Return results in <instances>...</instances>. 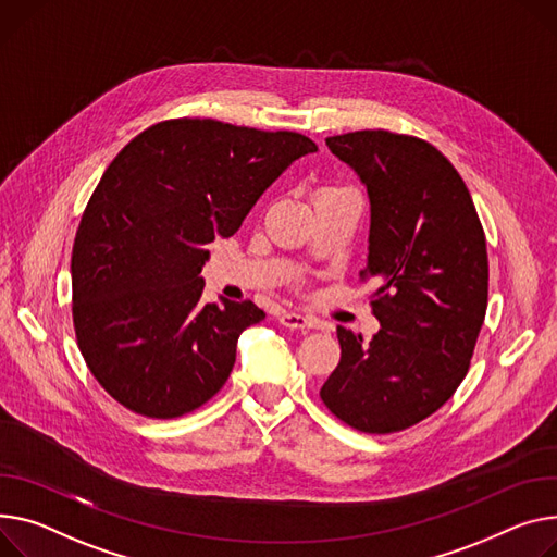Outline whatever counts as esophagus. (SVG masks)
Instances as JSON below:
<instances>
[{
  "label": "esophagus",
  "instance_id": "esophagus-1",
  "mask_svg": "<svg viewBox=\"0 0 557 557\" xmlns=\"http://www.w3.org/2000/svg\"><path fill=\"white\" fill-rule=\"evenodd\" d=\"M280 324L286 326V329H300V331H307V329H313L315 326V320L309 318V315H302V313H293V311H284L280 313Z\"/></svg>",
  "mask_w": 557,
  "mask_h": 557
}]
</instances>
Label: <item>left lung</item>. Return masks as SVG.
<instances>
[{"mask_svg": "<svg viewBox=\"0 0 557 557\" xmlns=\"http://www.w3.org/2000/svg\"><path fill=\"white\" fill-rule=\"evenodd\" d=\"M364 183L372 224L360 280H376V336L338 326L320 389L331 414L392 434L434 414L468 374L488 305V252L463 178L434 145L387 129L326 138Z\"/></svg>", "mask_w": 557, "mask_h": 557, "instance_id": "8db88e82", "label": "left lung"}]
</instances>
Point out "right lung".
I'll return each mask as SVG.
<instances>
[{
  "label": "right lung",
  "mask_w": 557,
  "mask_h": 557,
  "mask_svg": "<svg viewBox=\"0 0 557 557\" xmlns=\"http://www.w3.org/2000/svg\"><path fill=\"white\" fill-rule=\"evenodd\" d=\"M318 145L212 119L132 138L83 212L71 252L73 329L102 389L127 410L176 419L228 381L250 300L201 305L208 244L231 237L269 185Z\"/></svg>",
  "instance_id": "1"
}]
</instances>
